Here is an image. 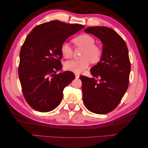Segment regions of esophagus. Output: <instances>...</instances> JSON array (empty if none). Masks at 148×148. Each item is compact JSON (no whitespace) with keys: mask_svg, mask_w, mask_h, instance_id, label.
<instances>
[{"mask_svg":"<svg viewBox=\"0 0 148 148\" xmlns=\"http://www.w3.org/2000/svg\"><path fill=\"white\" fill-rule=\"evenodd\" d=\"M75 78L76 79L79 78V77H80V75L78 74V73H75Z\"/></svg>","mask_w":148,"mask_h":148,"instance_id":"1","label":"esophagus"}]
</instances>
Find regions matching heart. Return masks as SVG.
Instances as JSON below:
<instances>
[{"label": "heart", "instance_id": "1", "mask_svg": "<svg viewBox=\"0 0 148 148\" xmlns=\"http://www.w3.org/2000/svg\"><path fill=\"white\" fill-rule=\"evenodd\" d=\"M73 42L77 47L84 48L81 60H71L65 63V68L75 73H81L90 65V60L92 62H98L100 59L101 52L100 48L94 45V38L87 34H83L73 38ZM63 57L70 58L72 56L73 50L68 43L64 42L60 48Z\"/></svg>", "mask_w": 148, "mask_h": 148}]
</instances>
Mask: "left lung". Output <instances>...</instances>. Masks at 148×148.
Instances as JSON below:
<instances>
[{
    "label": "left lung",
    "instance_id": "8db88e82",
    "mask_svg": "<svg viewBox=\"0 0 148 148\" xmlns=\"http://www.w3.org/2000/svg\"><path fill=\"white\" fill-rule=\"evenodd\" d=\"M84 32L98 38L103 48L100 62L90 69L92 78L80 76L83 102L91 112L106 114L117 107L128 88L129 51L122 37L108 27H90Z\"/></svg>",
    "mask_w": 148,
    "mask_h": 148
}]
</instances>
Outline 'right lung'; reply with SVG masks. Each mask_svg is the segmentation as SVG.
<instances>
[{
	"instance_id": "right-lung-1",
	"label": "right lung",
	"mask_w": 148,
	"mask_h": 148,
	"mask_svg": "<svg viewBox=\"0 0 148 148\" xmlns=\"http://www.w3.org/2000/svg\"><path fill=\"white\" fill-rule=\"evenodd\" d=\"M84 26L53 20L33 29L19 53L18 75L23 96L31 108L40 112L56 108L63 91L75 78L71 71H62L61 45Z\"/></svg>"
}]
</instances>
